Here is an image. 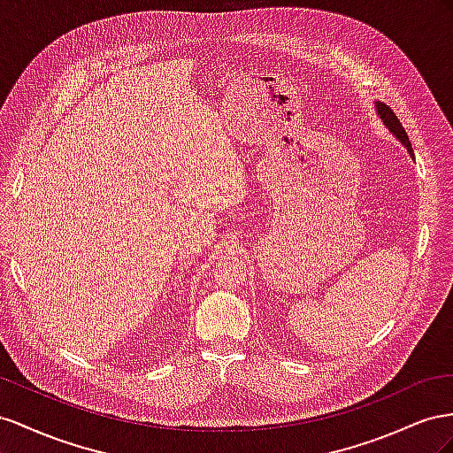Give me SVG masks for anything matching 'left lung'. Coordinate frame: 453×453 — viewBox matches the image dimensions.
<instances>
[{
	"instance_id": "left-lung-1",
	"label": "left lung",
	"mask_w": 453,
	"mask_h": 453,
	"mask_svg": "<svg viewBox=\"0 0 453 453\" xmlns=\"http://www.w3.org/2000/svg\"><path fill=\"white\" fill-rule=\"evenodd\" d=\"M376 113H378V118L381 119V123L385 125L387 131H389L400 142V144L406 148V151L410 153L411 159H416V157H413V150H411V144H410V138H408L406 131L403 128V125H400V121L396 119V115L391 111V108H387L383 102H376Z\"/></svg>"
}]
</instances>
